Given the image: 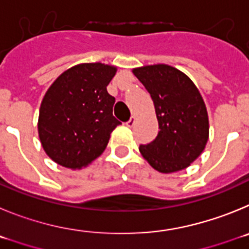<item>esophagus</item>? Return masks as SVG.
<instances>
[{
  "instance_id": "esophagus-1",
  "label": "esophagus",
  "mask_w": 249,
  "mask_h": 249,
  "mask_svg": "<svg viewBox=\"0 0 249 249\" xmlns=\"http://www.w3.org/2000/svg\"><path fill=\"white\" fill-rule=\"evenodd\" d=\"M135 120H136V118H135V116H131V118H130V119H129V122H127L126 123V125H127V126H129V127H131V126H134V124H135Z\"/></svg>"
}]
</instances>
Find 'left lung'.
<instances>
[{
  "instance_id": "8db88e82",
  "label": "left lung",
  "mask_w": 249,
  "mask_h": 249,
  "mask_svg": "<svg viewBox=\"0 0 249 249\" xmlns=\"http://www.w3.org/2000/svg\"><path fill=\"white\" fill-rule=\"evenodd\" d=\"M133 74L151 95L160 129L155 140L139 147L141 156L162 174L189 167L202 154L210 135L200 90L183 71L167 64L138 67Z\"/></svg>"
}]
</instances>
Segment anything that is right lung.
I'll use <instances>...</instances> for the list:
<instances>
[{
	"label": "right lung",
	"instance_id": "obj_1",
	"mask_svg": "<svg viewBox=\"0 0 249 249\" xmlns=\"http://www.w3.org/2000/svg\"><path fill=\"white\" fill-rule=\"evenodd\" d=\"M115 66L80 63L64 71L44 94L38 136L44 152L60 166L80 170L105 150L120 122L113 116L115 98L107 87Z\"/></svg>",
	"mask_w": 249,
	"mask_h": 249
}]
</instances>
